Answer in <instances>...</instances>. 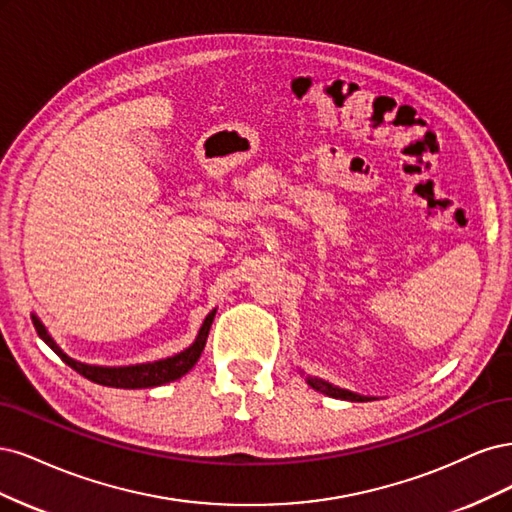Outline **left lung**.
Listing matches in <instances>:
<instances>
[{
  "label": "left lung",
  "instance_id": "left-lung-1",
  "mask_svg": "<svg viewBox=\"0 0 512 512\" xmlns=\"http://www.w3.org/2000/svg\"><path fill=\"white\" fill-rule=\"evenodd\" d=\"M306 383H308L312 389H317V391H321V393L329 395V398L349 400V402H368V400H370V398H366V395H359V393H353V391H346V389H340V387L329 385V383L321 381V378H312V376H308V378H306Z\"/></svg>",
  "mask_w": 512,
  "mask_h": 512
}]
</instances>
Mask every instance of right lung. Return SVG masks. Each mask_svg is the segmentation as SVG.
Masks as SVG:
<instances>
[{
    "label": "right lung",
    "mask_w": 512,
    "mask_h": 512,
    "mask_svg": "<svg viewBox=\"0 0 512 512\" xmlns=\"http://www.w3.org/2000/svg\"><path fill=\"white\" fill-rule=\"evenodd\" d=\"M214 312L217 310H212L210 315L204 319V323L200 327V334H197L195 342L189 346V349L180 351L174 357L148 361V364H136V366H119V368L91 366V364H82V361L68 357L59 349L57 342L51 338V334L46 332L42 321L36 315H31V319H34L38 336L48 346H51V349L65 361V364H68L72 370H76L78 374L89 378V381H93L97 385H104V387H117V389H146V387H159V385L172 383V381H176V378L185 376L197 364V359H200L204 346H206V338L210 332Z\"/></svg>",
    "instance_id": "add662e5"
}]
</instances>
